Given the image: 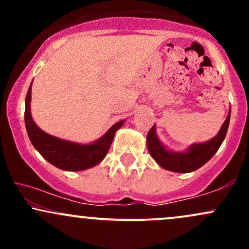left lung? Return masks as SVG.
<instances>
[{
	"label": "left lung",
	"instance_id": "obj_1",
	"mask_svg": "<svg viewBox=\"0 0 249 249\" xmlns=\"http://www.w3.org/2000/svg\"><path fill=\"white\" fill-rule=\"evenodd\" d=\"M231 112L228 113L227 118L221 128H220L219 133L211 139L210 142H204V144H196L192 145L188 151L182 153L171 152L161 145L159 142L158 137L156 134V128L154 125L148 131L146 142L147 148L152 158L158 162L162 168L172 172L179 173H188L192 171L198 170L210 160L211 158L215 154L219 147L221 146L222 142H224L226 133H227L228 125H230Z\"/></svg>",
	"mask_w": 249,
	"mask_h": 249
}]
</instances>
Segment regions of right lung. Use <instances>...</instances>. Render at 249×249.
Masks as SVG:
<instances>
[{
	"instance_id": "obj_1",
	"label": "right lung",
	"mask_w": 249,
	"mask_h": 249,
	"mask_svg": "<svg viewBox=\"0 0 249 249\" xmlns=\"http://www.w3.org/2000/svg\"><path fill=\"white\" fill-rule=\"evenodd\" d=\"M30 99L31 85L25 97L24 111V122L28 136L34 147L42 154V157H44L50 164L61 170L82 171L99 164L107 156L116 131L124 124L123 121L116 123L101 139L92 144L82 145L63 141V139L45 133L35 124L30 113Z\"/></svg>"
}]
</instances>
